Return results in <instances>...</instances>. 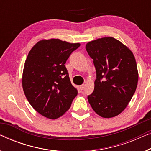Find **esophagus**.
I'll use <instances>...</instances> for the list:
<instances>
[{"mask_svg": "<svg viewBox=\"0 0 151 151\" xmlns=\"http://www.w3.org/2000/svg\"><path fill=\"white\" fill-rule=\"evenodd\" d=\"M84 87H85V85L82 84V85H81V86H80V88L81 89V90H83V89L84 88Z\"/></svg>", "mask_w": 151, "mask_h": 151, "instance_id": "esophagus-1", "label": "esophagus"}]
</instances>
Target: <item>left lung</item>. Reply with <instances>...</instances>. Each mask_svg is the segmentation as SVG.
I'll return each instance as SVG.
<instances>
[{"label":"left lung","instance_id":"8db88e82","mask_svg":"<svg viewBox=\"0 0 151 151\" xmlns=\"http://www.w3.org/2000/svg\"><path fill=\"white\" fill-rule=\"evenodd\" d=\"M86 50L93 59L97 79L88 101L103 118L120 114L127 106L138 82L136 61L131 50L111 37L87 43Z\"/></svg>","mask_w":151,"mask_h":151}]
</instances>
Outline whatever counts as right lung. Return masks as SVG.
Wrapping results in <instances>:
<instances>
[{
	"label": "right lung",
	"mask_w": 151,
	"mask_h": 151,
	"mask_svg": "<svg viewBox=\"0 0 151 151\" xmlns=\"http://www.w3.org/2000/svg\"><path fill=\"white\" fill-rule=\"evenodd\" d=\"M80 45L58 39H42L28 52L22 79L24 93L32 108L47 119L62 116L78 95L65 64Z\"/></svg>",
	"instance_id": "add662e5"
}]
</instances>
